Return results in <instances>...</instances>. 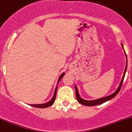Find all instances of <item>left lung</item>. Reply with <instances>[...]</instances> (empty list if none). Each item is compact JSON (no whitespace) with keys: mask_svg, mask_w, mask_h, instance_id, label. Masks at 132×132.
<instances>
[{"mask_svg":"<svg viewBox=\"0 0 132 132\" xmlns=\"http://www.w3.org/2000/svg\"><path fill=\"white\" fill-rule=\"evenodd\" d=\"M122 48H123V46L122 45ZM125 54H126V53H125ZM126 61H127V56H126ZM126 69H127V63H126V68H125V72H124L123 77H122V80H121V83H120L118 89H117V91H116L115 93H113V94L110 95L108 96V97H103V98H98V99H97V100L86 101V100H84V99H82V98H80V96H79V93H78L77 88L76 86H75V92H76L77 100L78 101V102H79V103H80V104H83V105L88 106H92L98 105V104H102V103H105V102H106V101H108L112 99V98H113V97H114L115 96H116V95H117V93L119 92L120 89H121V86H122V82H123L124 78H125V73H126Z\"/></svg>","mask_w":132,"mask_h":132,"instance_id":"left-lung-1","label":"left lung"}]
</instances>
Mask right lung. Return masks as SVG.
Returning <instances> with one entry per match:
<instances>
[{
    "label": "right lung",
    "mask_w": 132,
    "mask_h": 132,
    "mask_svg": "<svg viewBox=\"0 0 132 132\" xmlns=\"http://www.w3.org/2000/svg\"><path fill=\"white\" fill-rule=\"evenodd\" d=\"M64 73H62V75L60 76L59 79L58 80V83L61 80V79H62V77L64 76ZM57 86L55 88V93H54V95H53V98H52V100L50 101V102H48V103H46V104H30V106H34V107H35V108H48V107L50 106H52V104H53V103H54L55 100V98H56V93H57Z\"/></svg>",
    "instance_id": "obj_1"
}]
</instances>
